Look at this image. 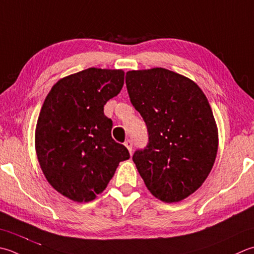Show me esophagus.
I'll return each instance as SVG.
<instances>
[{
	"instance_id": "1",
	"label": "esophagus",
	"mask_w": 254,
	"mask_h": 254,
	"mask_svg": "<svg viewBox=\"0 0 254 254\" xmlns=\"http://www.w3.org/2000/svg\"><path fill=\"white\" fill-rule=\"evenodd\" d=\"M124 145H126V147L128 150V152L132 153V147H133V142L131 140H127L126 143H124Z\"/></svg>"
}]
</instances>
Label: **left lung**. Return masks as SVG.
Segmentation results:
<instances>
[{
	"label": "left lung",
	"mask_w": 254,
	"mask_h": 254,
	"mask_svg": "<svg viewBox=\"0 0 254 254\" xmlns=\"http://www.w3.org/2000/svg\"><path fill=\"white\" fill-rule=\"evenodd\" d=\"M126 83L148 132L147 146L133 155L138 173L157 199H185L216 161L218 128L208 99L191 79L165 68L127 71Z\"/></svg>",
	"instance_id": "8db88e82"
}]
</instances>
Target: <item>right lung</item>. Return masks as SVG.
<instances>
[{
	"instance_id": "obj_1",
	"label": "right lung",
	"mask_w": 254,
	"mask_h": 254,
	"mask_svg": "<svg viewBox=\"0 0 254 254\" xmlns=\"http://www.w3.org/2000/svg\"><path fill=\"white\" fill-rule=\"evenodd\" d=\"M122 69L88 68L62 78L43 103L35 150L51 186L72 201L88 202L106 190L119 163L130 158L111 136L107 101L120 93Z\"/></svg>"
}]
</instances>
